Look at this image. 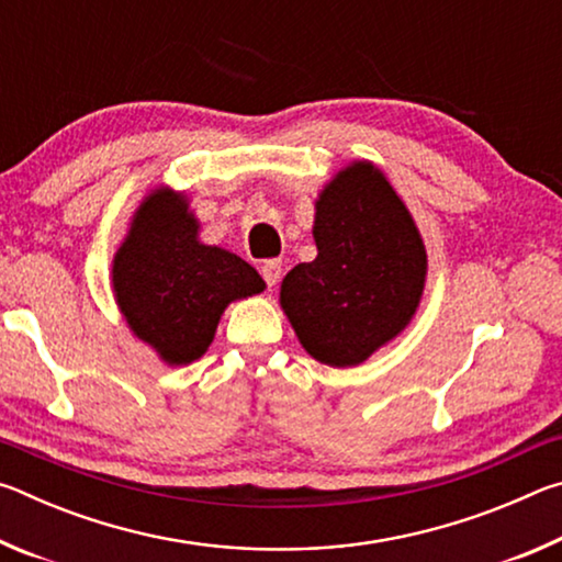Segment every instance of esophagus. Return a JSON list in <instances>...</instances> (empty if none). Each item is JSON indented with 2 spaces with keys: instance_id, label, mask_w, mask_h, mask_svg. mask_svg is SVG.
<instances>
[{
  "instance_id": "34e87169",
  "label": "esophagus",
  "mask_w": 562,
  "mask_h": 562,
  "mask_svg": "<svg viewBox=\"0 0 562 562\" xmlns=\"http://www.w3.org/2000/svg\"><path fill=\"white\" fill-rule=\"evenodd\" d=\"M260 272H262V280L268 282V288H274V284H278V280H280V274H282V262L280 260H265L260 265Z\"/></svg>"
}]
</instances>
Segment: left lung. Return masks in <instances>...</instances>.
Instances as JSON below:
<instances>
[{
  "instance_id": "8db88e82",
  "label": "left lung",
  "mask_w": 562,
  "mask_h": 562,
  "mask_svg": "<svg viewBox=\"0 0 562 562\" xmlns=\"http://www.w3.org/2000/svg\"><path fill=\"white\" fill-rule=\"evenodd\" d=\"M315 211L317 258L284 274L280 304L310 357L357 367L416 315L426 247L404 201L369 160L341 168Z\"/></svg>"
}]
</instances>
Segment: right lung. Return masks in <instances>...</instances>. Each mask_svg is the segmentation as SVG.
I'll use <instances>...</instances> for the list:
<instances>
[{"label":"right lung","instance_id":"obj_1","mask_svg":"<svg viewBox=\"0 0 562 562\" xmlns=\"http://www.w3.org/2000/svg\"><path fill=\"white\" fill-rule=\"evenodd\" d=\"M198 227L183 193L156 188L136 207L113 255L111 284L121 315L168 367L201 359L227 304L265 290L252 265L203 245Z\"/></svg>","mask_w":562,"mask_h":562}]
</instances>
